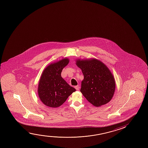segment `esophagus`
<instances>
[{
    "label": "esophagus",
    "instance_id": "34e87169",
    "mask_svg": "<svg viewBox=\"0 0 148 148\" xmlns=\"http://www.w3.org/2000/svg\"><path fill=\"white\" fill-rule=\"evenodd\" d=\"M75 88L77 91H78L79 90L80 87L79 86H75Z\"/></svg>",
    "mask_w": 148,
    "mask_h": 148
}]
</instances>
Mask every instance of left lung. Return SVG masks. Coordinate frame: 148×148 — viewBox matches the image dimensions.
Listing matches in <instances>:
<instances>
[{
	"label": "left lung",
	"instance_id": "1",
	"mask_svg": "<svg viewBox=\"0 0 148 148\" xmlns=\"http://www.w3.org/2000/svg\"><path fill=\"white\" fill-rule=\"evenodd\" d=\"M76 64L84 76L80 92L84 97L95 107L109 102L115 92V82L107 66L94 58L77 59Z\"/></svg>",
	"mask_w": 148,
	"mask_h": 148
}]
</instances>
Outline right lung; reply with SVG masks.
Instances as JSON below:
<instances>
[{"instance_id": "add662e5", "label": "right lung", "mask_w": 148, "mask_h": 148, "mask_svg": "<svg viewBox=\"0 0 148 148\" xmlns=\"http://www.w3.org/2000/svg\"><path fill=\"white\" fill-rule=\"evenodd\" d=\"M69 62L64 58L51 64L43 70L39 82L38 93L44 105L51 108L62 106L69 96L76 91L61 76L62 69Z\"/></svg>"}]
</instances>
